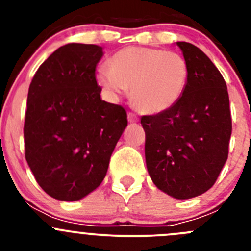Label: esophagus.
<instances>
[{
    "label": "esophagus",
    "instance_id": "esophagus-1",
    "mask_svg": "<svg viewBox=\"0 0 251 251\" xmlns=\"http://www.w3.org/2000/svg\"><path fill=\"white\" fill-rule=\"evenodd\" d=\"M127 119L130 123H137L138 121V116L136 115L135 113H128L127 114Z\"/></svg>",
    "mask_w": 251,
    "mask_h": 251
}]
</instances>
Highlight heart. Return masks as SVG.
I'll list each match as a JSON object with an SVG mask.
<instances>
[{"mask_svg":"<svg viewBox=\"0 0 251 251\" xmlns=\"http://www.w3.org/2000/svg\"><path fill=\"white\" fill-rule=\"evenodd\" d=\"M189 67L182 54L161 48L130 46L114 53L109 67H100L96 78L111 96L131 88L138 110L161 113L178 102L186 90Z\"/></svg>","mask_w":251,"mask_h":251,"instance_id":"b5f03b06","label":"heart"}]
</instances>
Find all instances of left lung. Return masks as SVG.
Wrapping results in <instances>:
<instances>
[{
  "mask_svg": "<svg viewBox=\"0 0 251 251\" xmlns=\"http://www.w3.org/2000/svg\"><path fill=\"white\" fill-rule=\"evenodd\" d=\"M189 67L186 90L170 109L143 115L146 163L154 184L176 199L211 188L228 158L232 118L221 73L201 50L177 42Z\"/></svg>",
  "mask_w": 251,
  "mask_h": 251,
  "instance_id": "left-lung-1",
  "label": "left lung"
}]
</instances>
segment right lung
Returning <instances> with one entry per match:
<instances>
[{
    "label": "right lung",
    "mask_w": 251,
    "mask_h": 251,
    "mask_svg": "<svg viewBox=\"0 0 251 251\" xmlns=\"http://www.w3.org/2000/svg\"><path fill=\"white\" fill-rule=\"evenodd\" d=\"M97 45L68 44L40 65L27 93L25 159L54 199L78 201L107 175L111 153L127 126L125 108L100 100Z\"/></svg>",
    "instance_id": "1"
}]
</instances>
